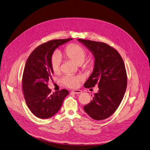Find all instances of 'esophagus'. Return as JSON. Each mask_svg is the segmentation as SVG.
Here are the masks:
<instances>
[{
  "instance_id": "obj_1",
  "label": "esophagus",
  "mask_w": 150,
  "mask_h": 150,
  "mask_svg": "<svg viewBox=\"0 0 150 150\" xmlns=\"http://www.w3.org/2000/svg\"><path fill=\"white\" fill-rule=\"evenodd\" d=\"M72 92H73L74 93H75V94H80L82 93V91H81V90H74L72 91Z\"/></svg>"
}]
</instances>
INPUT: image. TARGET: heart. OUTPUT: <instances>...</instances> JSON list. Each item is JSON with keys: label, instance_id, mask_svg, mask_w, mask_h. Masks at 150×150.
Listing matches in <instances>:
<instances>
[{"label": "heart", "instance_id": "b5f03b06", "mask_svg": "<svg viewBox=\"0 0 150 150\" xmlns=\"http://www.w3.org/2000/svg\"><path fill=\"white\" fill-rule=\"evenodd\" d=\"M64 55L71 59L78 65L82 64L86 60L87 52L81 46L76 44H71L68 45L64 50ZM62 61L61 55L56 52L51 58V66L54 73H57L60 71V63ZM93 65L92 62H87L84 64L85 67H91ZM62 83L67 87L74 88L78 86L79 81H81L80 76H76L72 75H67L62 78Z\"/></svg>", "mask_w": 150, "mask_h": 150}]
</instances>
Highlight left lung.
<instances>
[{
    "instance_id": "left-lung-1",
    "label": "left lung",
    "mask_w": 150,
    "mask_h": 150,
    "mask_svg": "<svg viewBox=\"0 0 150 150\" xmlns=\"http://www.w3.org/2000/svg\"><path fill=\"white\" fill-rule=\"evenodd\" d=\"M93 54V71L84 83L86 88L99 87L90 103L84 106L93 119L101 120L112 115L119 106L127 87V74L122 57L109 45L90 40L78 39ZM92 96V95H91Z\"/></svg>"
}]
</instances>
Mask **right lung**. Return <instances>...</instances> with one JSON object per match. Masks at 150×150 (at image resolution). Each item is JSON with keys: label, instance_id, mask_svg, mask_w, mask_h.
I'll return each instance as SVG.
<instances>
[{"label": "right lung", "instance_id": "obj_1", "mask_svg": "<svg viewBox=\"0 0 150 150\" xmlns=\"http://www.w3.org/2000/svg\"><path fill=\"white\" fill-rule=\"evenodd\" d=\"M72 38L50 40L38 47L25 63L23 75V90L27 105L37 117L49 118L60 109L69 94L66 89L51 94L47 83L54 72L51 58L55 50Z\"/></svg>", "mask_w": 150, "mask_h": 150}]
</instances>
